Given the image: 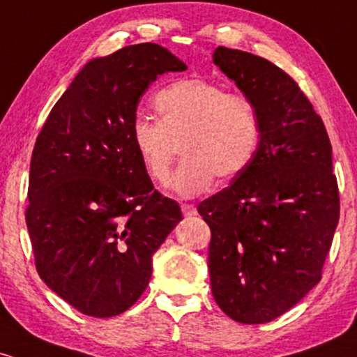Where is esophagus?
Segmentation results:
<instances>
[{
  "label": "esophagus",
  "mask_w": 357,
  "mask_h": 357,
  "mask_svg": "<svg viewBox=\"0 0 357 357\" xmlns=\"http://www.w3.org/2000/svg\"><path fill=\"white\" fill-rule=\"evenodd\" d=\"M181 211H183V215H186V216H195L196 213V208H195V204H188V203H183L181 204Z\"/></svg>",
  "instance_id": "1"
}]
</instances>
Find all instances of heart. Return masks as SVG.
Listing matches in <instances>:
<instances>
[{
    "mask_svg": "<svg viewBox=\"0 0 357 357\" xmlns=\"http://www.w3.org/2000/svg\"><path fill=\"white\" fill-rule=\"evenodd\" d=\"M158 122L137 117L130 139L146 174L166 184L179 146L184 161L173 190L191 198L208 191L218 178L230 183L248 169L264 139L258 105L241 93H228L204 79H181L155 93Z\"/></svg>",
    "mask_w": 357,
    "mask_h": 357,
    "instance_id": "heart-1",
    "label": "heart"
}]
</instances>
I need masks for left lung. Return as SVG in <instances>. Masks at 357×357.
I'll list each match as a JSON object with an SVG mask.
<instances>
[{"mask_svg":"<svg viewBox=\"0 0 357 357\" xmlns=\"http://www.w3.org/2000/svg\"><path fill=\"white\" fill-rule=\"evenodd\" d=\"M213 61L258 105L264 139L248 169L198 204L211 231V292L233 321L264 324L322 278L339 223L333 147L289 73L227 47L216 48Z\"/></svg>","mask_w":357,"mask_h":357,"instance_id":"8db88e82","label":"left lung"}]
</instances>
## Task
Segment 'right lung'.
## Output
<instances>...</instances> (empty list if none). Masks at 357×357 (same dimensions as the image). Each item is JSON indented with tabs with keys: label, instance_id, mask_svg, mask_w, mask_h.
Masks as SVG:
<instances>
[{
	"label": "right lung",
	"instance_id": "1",
	"mask_svg": "<svg viewBox=\"0 0 357 357\" xmlns=\"http://www.w3.org/2000/svg\"><path fill=\"white\" fill-rule=\"evenodd\" d=\"M186 65L139 43L89 61L36 137L24 211L35 267L56 296L90 317L126 312L142 296L181 208L146 174L130 139L139 99Z\"/></svg>",
	"mask_w": 357,
	"mask_h": 357
}]
</instances>
